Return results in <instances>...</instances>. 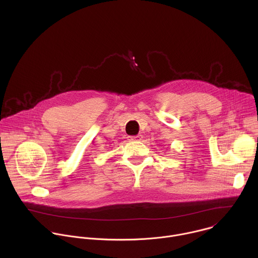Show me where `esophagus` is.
<instances>
[{
	"label": "esophagus",
	"mask_w": 258,
	"mask_h": 258,
	"mask_svg": "<svg viewBox=\"0 0 258 258\" xmlns=\"http://www.w3.org/2000/svg\"><path fill=\"white\" fill-rule=\"evenodd\" d=\"M143 139L142 135H137V136H131L128 137L130 141H141Z\"/></svg>",
	"instance_id": "34e87169"
}]
</instances>
